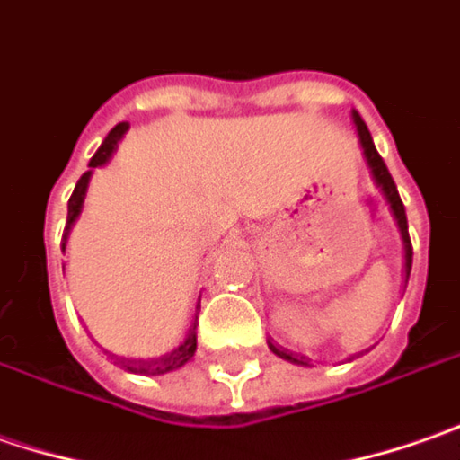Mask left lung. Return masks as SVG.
Here are the masks:
<instances>
[{
  "label": "left lung",
  "instance_id": "1",
  "mask_svg": "<svg viewBox=\"0 0 460 460\" xmlns=\"http://www.w3.org/2000/svg\"><path fill=\"white\" fill-rule=\"evenodd\" d=\"M352 123H355V130H358V136H360V149H363V156H366V162H368V170L370 174H373V182H376V188L381 190V195L386 198L391 213H394V221H396L399 234H402V242H404V283H407L411 272V242H410V229H407L404 203H402V198H399V190H396V185H394V180H391V174L389 170H386V164H384V159H381V154H378L376 146H373V138H370L368 126L363 123V118H360L355 111H352ZM268 345L278 358L288 360V363H293V366H311V358H306V355L290 352V349L280 348V345H275V342H268ZM363 352H368V349H360V352L349 355L348 360L358 358V355H363Z\"/></svg>",
  "mask_w": 460,
  "mask_h": 460
}]
</instances>
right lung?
I'll use <instances>...</instances> for the list:
<instances>
[{
  "label": "right lung",
  "mask_w": 460,
  "mask_h": 460,
  "mask_svg": "<svg viewBox=\"0 0 460 460\" xmlns=\"http://www.w3.org/2000/svg\"><path fill=\"white\" fill-rule=\"evenodd\" d=\"M128 130V123H118L115 128L105 136V141L100 144V149L94 151V156L90 159V172H84L76 182V188L71 192L69 198V213H66V229H64V242H61V250L66 252V242H69V234L76 224V218L82 216V208H84V198H87V188H90L92 172L97 167H105L112 159V154L118 149L120 138L126 136ZM198 309H200V296L195 301V314H192L190 330L185 334V340L177 345L170 352L159 355V358H120V355H112V360H118L123 368H128L130 373H141V376H162V373H172V370L182 368L185 363H190L192 355H195V348H198V337H195V322H198Z\"/></svg>",
  "instance_id": "add662e5"
}]
</instances>
